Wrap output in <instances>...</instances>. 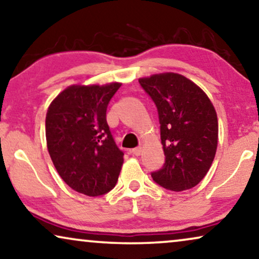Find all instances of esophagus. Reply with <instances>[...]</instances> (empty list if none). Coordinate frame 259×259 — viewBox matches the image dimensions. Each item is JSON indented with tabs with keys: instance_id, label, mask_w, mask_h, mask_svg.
Listing matches in <instances>:
<instances>
[{
	"instance_id": "1",
	"label": "esophagus",
	"mask_w": 259,
	"mask_h": 259,
	"mask_svg": "<svg viewBox=\"0 0 259 259\" xmlns=\"http://www.w3.org/2000/svg\"><path fill=\"white\" fill-rule=\"evenodd\" d=\"M141 152H143V147H136V148H133L132 151H131V153H132L133 155H140L141 154Z\"/></svg>"
}]
</instances>
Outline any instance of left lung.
<instances>
[{
    "instance_id": "obj_1",
    "label": "left lung",
    "mask_w": 259,
    "mask_h": 259,
    "mask_svg": "<svg viewBox=\"0 0 259 259\" xmlns=\"http://www.w3.org/2000/svg\"><path fill=\"white\" fill-rule=\"evenodd\" d=\"M141 87L154 101L165 153L162 168L152 178L165 189L190 190L210 169L218 145V119L206 93L178 73L140 77Z\"/></svg>"
}]
</instances>
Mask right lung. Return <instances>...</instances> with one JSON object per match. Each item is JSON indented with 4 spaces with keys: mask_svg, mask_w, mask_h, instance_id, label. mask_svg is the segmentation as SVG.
I'll use <instances>...</instances> for the list:
<instances>
[{
    "mask_svg": "<svg viewBox=\"0 0 259 259\" xmlns=\"http://www.w3.org/2000/svg\"><path fill=\"white\" fill-rule=\"evenodd\" d=\"M121 83L72 84L49 105L46 140L53 164L67 185L90 197L115 186L123 153L106 121L108 102Z\"/></svg>",
    "mask_w": 259,
    "mask_h": 259,
    "instance_id": "right-lung-1",
    "label": "right lung"
}]
</instances>
